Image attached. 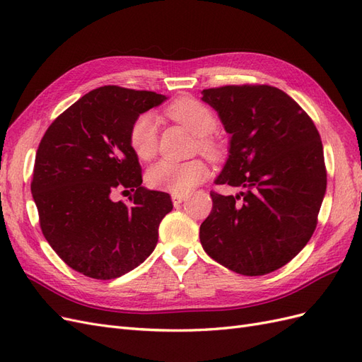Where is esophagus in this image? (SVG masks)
<instances>
[{
	"instance_id": "obj_1",
	"label": "esophagus",
	"mask_w": 362,
	"mask_h": 362,
	"mask_svg": "<svg viewBox=\"0 0 362 362\" xmlns=\"http://www.w3.org/2000/svg\"><path fill=\"white\" fill-rule=\"evenodd\" d=\"M185 198H187V196H184V194H172V202H173V205H180L185 201Z\"/></svg>"
}]
</instances>
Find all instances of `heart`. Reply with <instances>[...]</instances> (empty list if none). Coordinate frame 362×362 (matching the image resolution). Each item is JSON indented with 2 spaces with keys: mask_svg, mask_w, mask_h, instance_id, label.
<instances>
[{
  "mask_svg": "<svg viewBox=\"0 0 362 362\" xmlns=\"http://www.w3.org/2000/svg\"><path fill=\"white\" fill-rule=\"evenodd\" d=\"M166 113L198 136V145L205 154L211 157L218 154V145L211 137L217 127V117L206 105L193 98H180L166 108ZM129 145L140 160H151L156 156L158 146V119L156 115L141 113L134 119L129 128ZM208 166L199 158L161 160L148 169L146 182L152 189L172 194H187L208 178Z\"/></svg>",
  "mask_w": 362,
  "mask_h": 362,
  "instance_id": "b5f03b06",
  "label": "heart"
}]
</instances>
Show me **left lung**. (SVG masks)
<instances>
[{
	"instance_id": "left-lung-1",
	"label": "left lung",
	"mask_w": 362,
	"mask_h": 362,
	"mask_svg": "<svg viewBox=\"0 0 362 362\" xmlns=\"http://www.w3.org/2000/svg\"><path fill=\"white\" fill-rule=\"evenodd\" d=\"M221 117L229 156L211 192L213 210L201 225L204 250L245 276L286 266L310 242L326 192L323 145L311 117L272 86H223L202 90Z\"/></svg>"
}]
</instances>
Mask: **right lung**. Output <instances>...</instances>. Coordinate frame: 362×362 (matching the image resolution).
<instances>
[{
    "label": "right lung",
    "mask_w": 362,
    "mask_h": 362,
    "mask_svg": "<svg viewBox=\"0 0 362 362\" xmlns=\"http://www.w3.org/2000/svg\"><path fill=\"white\" fill-rule=\"evenodd\" d=\"M168 98L104 86L86 93L47 129L36 152L31 193L42 233L66 264L93 279H115L156 249L170 196L141 185L129 145L134 119ZM135 192L131 204L112 201Z\"/></svg>",
    "instance_id": "right-lung-1"
}]
</instances>
